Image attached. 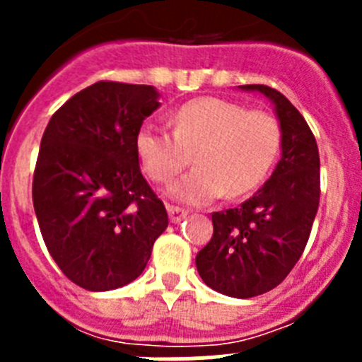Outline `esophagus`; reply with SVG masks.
<instances>
[{
    "instance_id": "1",
    "label": "esophagus",
    "mask_w": 362,
    "mask_h": 362,
    "mask_svg": "<svg viewBox=\"0 0 362 362\" xmlns=\"http://www.w3.org/2000/svg\"><path fill=\"white\" fill-rule=\"evenodd\" d=\"M187 210L181 209V206H175V204H168V216H170L172 223H179L187 217Z\"/></svg>"
}]
</instances>
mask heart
Masks as SVG:
<instances>
[{"label": "heart", "mask_w": 362, "mask_h": 362, "mask_svg": "<svg viewBox=\"0 0 362 362\" xmlns=\"http://www.w3.org/2000/svg\"><path fill=\"white\" fill-rule=\"evenodd\" d=\"M170 121L172 132L141 124L134 150L143 172L158 185L170 183L194 159L196 168L170 190L188 204L254 192L272 170L283 141L279 121L272 114L228 99H192Z\"/></svg>", "instance_id": "b5f03b06"}]
</instances>
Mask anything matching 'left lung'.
Wrapping results in <instances>:
<instances>
[{
  "label": "left lung",
  "mask_w": 362,
  "mask_h": 362,
  "mask_svg": "<svg viewBox=\"0 0 362 362\" xmlns=\"http://www.w3.org/2000/svg\"><path fill=\"white\" fill-rule=\"evenodd\" d=\"M241 88L274 101L283 156L250 199L212 214L214 235L197 254L196 267L212 290L248 299L283 283L305 252L321 197V172L315 137L288 99L267 85Z\"/></svg>",
  "instance_id": "8db88e82"
}]
</instances>
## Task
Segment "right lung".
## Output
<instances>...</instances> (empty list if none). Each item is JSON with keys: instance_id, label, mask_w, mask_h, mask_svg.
<instances>
[{"instance_id": "right-lung-1", "label": "right lung", "mask_w": 362, "mask_h": 362, "mask_svg": "<svg viewBox=\"0 0 362 362\" xmlns=\"http://www.w3.org/2000/svg\"><path fill=\"white\" fill-rule=\"evenodd\" d=\"M158 107L153 86L98 81L57 108L45 129L32 201L47 250L81 288L132 283L168 226L134 150L137 129Z\"/></svg>"}]
</instances>
